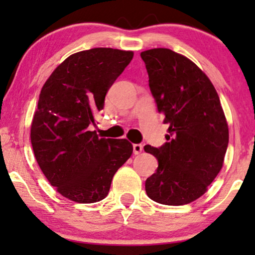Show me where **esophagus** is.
<instances>
[{"mask_svg": "<svg viewBox=\"0 0 255 255\" xmlns=\"http://www.w3.org/2000/svg\"><path fill=\"white\" fill-rule=\"evenodd\" d=\"M143 150L142 144H132V151H134L135 155H139Z\"/></svg>", "mask_w": 255, "mask_h": 255, "instance_id": "1", "label": "esophagus"}]
</instances>
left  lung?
Returning a JSON list of instances; mask_svg holds the SVG:
<instances>
[{
	"mask_svg": "<svg viewBox=\"0 0 255 255\" xmlns=\"http://www.w3.org/2000/svg\"><path fill=\"white\" fill-rule=\"evenodd\" d=\"M157 110L168 125L166 142L144 151L158 160L145 181L146 195L167 206L191 203L220 173L229 144V128L220 97L200 68L167 48L141 53Z\"/></svg>",
	"mask_w": 255,
	"mask_h": 255,
	"instance_id": "8db88e82",
	"label": "left lung"
}]
</instances>
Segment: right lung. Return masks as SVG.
<instances>
[{"label":"right lung","instance_id":"right-lung-1","mask_svg":"<svg viewBox=\"0 0 255 255\" xmlns=\"http://www.w3.org/2000/svg\"><path fill=\"white\" fill-rule=\"evenodd\" d=\"M134 56L92 48L70 55L41 89L31 126L38 165L53 187L78 203L105 199L116 172L132 153L127 139L99 138L90 126L105 96Z\"/></svg>","mask_w":255,"mask_h":255}]
</instances>
